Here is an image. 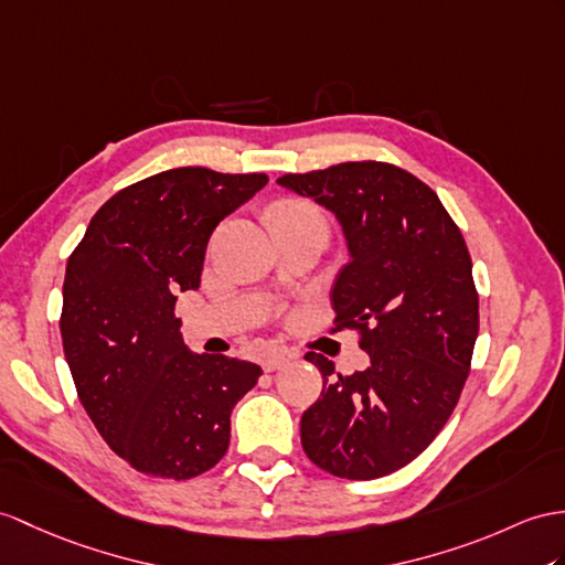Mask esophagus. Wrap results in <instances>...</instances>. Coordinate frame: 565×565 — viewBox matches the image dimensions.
Returning <instances> with one entry per match:
<instances>
[{"label":"esophagus","instance_id":"1","mask_svg":"<svg viewBox=\"0 0 565 565\" xmlns=\"http://www.w3.org/2000/svg\"><path fill=\"white\" fill-rule=\"evenodd\" d=\"M290 360H292V354H290V352H285V350H273V352L264 354V360H260V366H264L266 371H275V369L285 366V364L290 362Z\"/></svg>","mask_w":565,"mask_h":565}]
</instances>
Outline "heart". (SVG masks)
I'll return each instance as SVG.
<instances>
[{
	"instance_id": "1",
	"label": "heart",
	"mask_w": 565,
	"mask_h": 565,
	"mask_svg": "<svg viewBox=\"0 0 565 565\" xmlns=\"http://www.w3.org/2000/svg\"><path fill=\"white\" fill-rule=\"evenodd\" d=\"M270 220H273V225H278V223H311V225L326 227L323 213L316 209L313 203L299 201V199L275 203L270 209Z\"/></svg>"
}]
</instances>
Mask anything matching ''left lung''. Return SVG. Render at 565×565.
<instances>
[{
  "label": "left lung",
  "instance_id": "left-lung-1",
  "mask_svg": "<svg viewBox=\"0 0 565 565\" xmlns=\"http://www.w3.org/2000/svg\"><path fill=\"white\" fill-rule=\"evenodd\" d=\"M278 184L338 215L352 260L330 292L333 330H356L371 360L345 376L323 354H305L323 391L301 415V448L335 477H386L444 429L470 374V252L436 191L391 162H340Z\"/></svg>",
  "mask_w": 565,
  "mask_h": 565
}]
</instances>
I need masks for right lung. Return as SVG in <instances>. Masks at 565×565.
I'll use <instances>...</instances> for the list:
<instances>
[{"instance_id": "obj_1", "label": "right lung", "mask_w": 565, "mask_h": 565, "mask_svg": "<svg viewBox=\"0 0 565 565\" xmlns=\"http://www.w3.org/2000/svg\"><path fill=\"white\" fill-rule=\"evenodd\" d=\"M268 174L177 168L103 203L68 256L62 345L78 401L117 456L150 477L191 479L230 446V412L258 364L194 354L174 292L196 290L205 246Z\"/></svg>"}]
</instances>
